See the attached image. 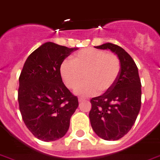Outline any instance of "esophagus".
I'll return each instance as SVG.
<instances>
[{"mask_svg":"<svg viewBox=\"0 0 160 160\" xmlns=\"http://www.w3.org/2000/svg\"><path fill=\"white\" fill-rule=\"evenodd\" d=\"M78 100H79V102H83V101L85 100V98H78Z\"/></svg>","mask_w":160,"mask_h":160,"instance_id":"1","label":"esophagus"}]
</instances>
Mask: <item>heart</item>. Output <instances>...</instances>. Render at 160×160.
<instances>
[{
  "mask_svg": "<svg viewBox=\"0 0 160 160\" xmlns=\"http://www.w3.org/2000/svg\"><path fill=\"white\" fill-rule=\"evenodd\" d=\"M121 62L118 56L96 48H84L64 60L60 66V75L66 86L77 95L92 96L108 91L118 80Z\"/></svg>",
  "mask_w": 160,
  "mask_h": 160,
  "instance_id": "heart-1",
  "label": "heart"
}]
</instances>
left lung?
<instances>
[{
  "label": "left lung",
  "mask_w": 160,
  "mask_h": 160,
  "mask_svg": "<svg viewBox=\"0 0 160 160\" xmlns=\"http://www.w3.org/2000/svg\"><path fill=\"white\" fill-rule=\"evenodd\" d=\"M109 49L121 62L118 80L108 91L90 99L89 117L97 136L106 141H117L132 129L141 105V83L134 60L121 47L107 42L95 47Z\"/></svg>",
  "instance_id": "8db88e82"
}]
</instances>
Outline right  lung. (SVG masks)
Masks as SVG:
<instances>
[{"instance_id": "right-lung-1", "label": "right lung", "mask_w": 160, "mask_h": 160, "mask_svg": "<svg viewBox=\"0 0 160 160\" xmlns=\"http://www.w3.org/2000/svg\"><path fill=\"white\" fill-rule=\"evenodd\" d=\"M77 48L48 42L26 60L19 78L18 101L22 118L32 134L43 141L66 135L79 102L60 75L62 62Z\"/></svg>"}]
</instances>
